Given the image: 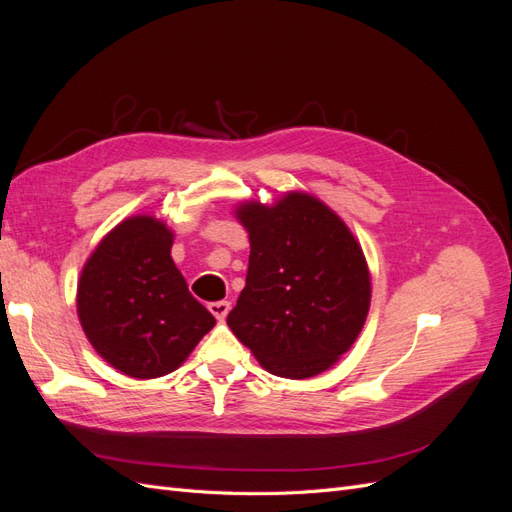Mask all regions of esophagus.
<instances>
[{
    "label": "esophagus",
    "instance_id": "esophagus-1",
    "mask_svg": "<svg viewBox=\"0 0 512 512\" xmlns=\"http://www.w3.org/2000/svg\"><path fill=\"white\" fill-rule=\"evenodd\" d=\"M209 312L218 320H224L230 312V303L228 301H213V303H209Z\"/></svg>",
    "mask_w": 512,
    "mask_h": 512
}]
</instances>
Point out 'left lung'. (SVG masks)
Segmentation results:
<instances>
[{"label": "left lung", "instance_id": "obj_1", "mask_svg": "<svg viewBox=\"0 0 512 512\" xmlns=\"http://www.w3.org/2000/svg\"><path fill=\"white\" fill-rule=\"evenodd\" d=\"M235 215L250 235V267L228 327L271 374H322L352 348L369 312L359 241L307 192H288L275 205L245 200Z\"/></svg>", "mask_w": 512, "mask_h": 512}]
</instances>
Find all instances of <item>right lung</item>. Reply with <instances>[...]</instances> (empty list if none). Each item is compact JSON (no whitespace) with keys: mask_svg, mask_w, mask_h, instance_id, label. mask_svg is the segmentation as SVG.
Wrapping results in <instances>:
<instances>
[{"mask_svg":"<svg viewBox=\"0 0 512 512\" xmlns=\"http://www.w3.org/2000/svg\"><path fill=\"white\" fill-rule=\"evenodd\" d=\"M173 239L162 220L132 215L108 232L81 271V327L102 359L130 378L175 371L215 324L175 267Z\"/></svg>","mask_w":512,"mask_h":512,"instance_id":"right-lung-1","label":"right lung"}]
</instances>
